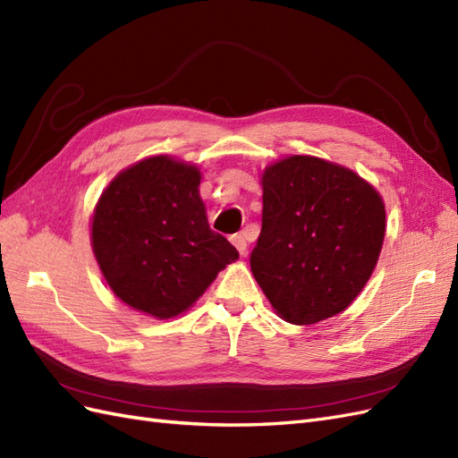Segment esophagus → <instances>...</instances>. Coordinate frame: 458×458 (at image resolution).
Returning a JSON list of instances; mask_svg holds the SVG:
<instances>
[{"mask_svg": "<svg viewBox=\"0 0 458 458\" xmlns=\"http://www.w3.org/2000/svg\"><path fill=\"white\" fill-rule=\"evenodd\" d=\"M231 242H233V246H234V248H237L241 256H244V254H246V248H248V244H246V239L242 237V234H233V237H231Z\"/></svg>", "mask_w": 458, "mask_h": 458, "instance_id": "obj_1", "label": "esophagus"}]
</instances>
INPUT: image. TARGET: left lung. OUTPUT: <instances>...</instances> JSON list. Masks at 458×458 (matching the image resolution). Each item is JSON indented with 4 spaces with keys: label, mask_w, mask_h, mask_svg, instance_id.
<instances>
[{
    "label": "left lung",
    "mask_w": 458,
    "mask_h": 458,
    "mask_svg": "<svg viewBox=\"0 0 458 458\" xmlns=\"http://www.w3.org/2000/svg\"><path fill=\"white\" fill-rule=\"evenodd\" d=\"M261 187V233L250 267L263 294L293 325L344 311L382 250L380 195L352 170L315 157L275 162Z\"/></svg>",
    "instance_id": "obj_1"
}]
</instances>
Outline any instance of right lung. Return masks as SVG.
Segmentation results:
<instances>
[{
  "label": "right lung",
  "mask_w": 458,
  "mask_h": 458,
  "mask_svg": "<svg viewBox=\"0 0 458 458\" xmlns=\"http://www.w3.org/2000/svg\"><path fill=\"white\" fill-rule=\"evenodd\" d=\"M197 165L150 157L118 174L95 206L91 244L113 293L157 318L189 310L239 258L210 229Z\"/></svg>",
  "instance_id": "1"
}]
</instances>
